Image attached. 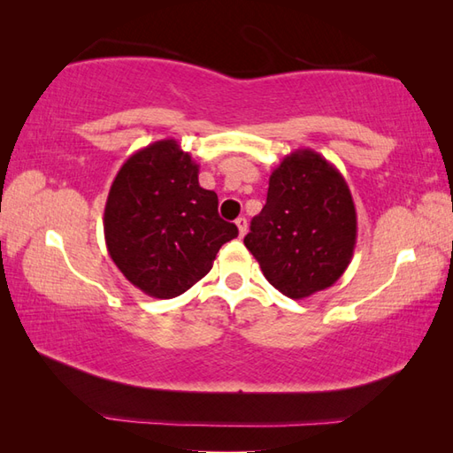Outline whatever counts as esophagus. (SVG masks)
Returning a JSON list of instances; mask_svg holds the SVG:
<instances>
[{
	"label": "esophagus",
	"mask_w": 453,
	"mask_h": 453,
	"mask_svg": "<svg viewBox=\"0 0 453 453\" xmlns=\"http://www.w3.org/2000/svg\"><path fill=\"white\" fill-rule=\"evenodd\" d=\"M234 223H236V226H238V234H240V236H244V234H246V230H248L246 219H244V217H238V219L234 220Z\"/></svg>",
	"instance_id": "34e87169"
}]
</instances>
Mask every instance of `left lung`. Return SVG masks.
I'll list each match as a JSON object with an SVG mask.
<instances>
[{
	"label": "left lung",
	"instance_id": "left-lung-1",
	"mask_svg": "<svg viewBox=\"0 0 453 453\" xmlns=\"http://www.w3.org/2000/svg\"><path fill=\"white\" fill-rule=\"evenodd\" d=\"M244 244L288 298L334 285L357 246V209L343 174L311 149L287 155L269 176L267 201Z\"/></svg>",
	"mask_w": 453,
	"mask_h": 453
}]
</instances>
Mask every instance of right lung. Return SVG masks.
Here are the masks:
<instances>
[{
  "instance_id": "add662e5",
  "label": "right lung",
  "mask_w": 453,
  "mask_h": 453,
  "mask_svg": "<svg viewBox=\"0 0 453 453\" xmlns=\"http://www.w3.org/2000/svg\"><path fill=\"white\" fill-rule=\"evenodd\" d=\"M199 165L176 139L135 150L118 170L104 207L108 254L153 298H174L213 267L238 228L219 217L217 194L199 186Z\"/></svg>"
}]
</instances>
